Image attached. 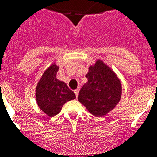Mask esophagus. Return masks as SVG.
Segmentation results:
<instances>
[{
	"mask_svg": "<svg viewBox=\"0 0 157 157\" xmlns=\"http://www.w3.org/2000/svg\"><path fill=\"white\" fill-rule=\"evenodd\" d=\"M74 92H75V96H76V98H78V92H79V89L78 88V89H76V90H75Z\"/></svg>",
	"mask_w": 157,
	"mask_h": 157,
	"instance_id": "1",
	"label": "esophagus"
}]
</instances>
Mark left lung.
<instances>
[{"mask_svg":"<svg viewBox=\"0 0 157 157\" xmlns=\"http://www.w3.org/2000/svg\"><path fill=\"white\" fill-rule=\"evenodd\" d=\"M86 77L88 82L80 90L78 101L94 116H105L120 101V81L114 71L101 60L89 67Z\"/></svg>","mask_w":157,"mask_h":157,"instance_id":"obj_1","label":"left lung"}]
</instances>
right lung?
I'll return each mask as SVG.
<instances>
[{
    "mask_svg": "<svg viewBox=\"0 0 157 157\" xmlns=\"http://www.w3.org/2000/svg\"><path fill=\"white\" fill-rule=\"evenodd\" d=\"M59 67L51 65L42 75L36 88V101L41 110L52 117L61 111L66 102L75 98L74 92L63 82L56 78Z\"/></svg>",
    "mask_w": 157,
    "mask_h": 157,
    "instance_id": "right-lung-1",
    "label": "right lung"
}]
</instances>
